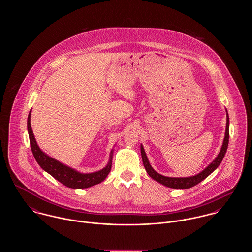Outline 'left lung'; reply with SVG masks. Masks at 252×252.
Segmentation results:
<instances>
[{
  "mask_svg": "<svg viewBox=\"0 0 252 252\" xmlns=\"http://www.w3.org/2000/svg\"><path fill=\"white\" fill-rule=\"evenodd\" d=\"M228 143H229V116L227 113V123H226V132H225V138L223 141V144L221 147V150L219 152V154L217 155L215 161H213L203 172H201L200 174L193 176V177H189V178H168V177H164L158 173H156L152 167L150 166L148 159L146 157V154L144 152V147L143 145H141V152H142V158H143V163H144L145 171L147 172V174L149 175V177H151L153 180L160 182L161 184L170 187V188H176V189H187L190 187H193L195 185H197L199 182H201L202 180H205L206 178H208L216 168L220 165L221 161L223 160L225 153L227 151L228 148Z\"/></svg>",
  "mask_w": 252,
  "mask_h": 252,
  "instance_id": "left-lung-1",
  "label": "left lung"
}]
</instances>
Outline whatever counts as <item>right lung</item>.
Instances as JSON below:
<instances>
[{
	"label": "right lung",
	"instance_id": "1",
	"mask_svg": "<svg viewBox=\"0 0 252 252\" xmlns=\"http://www.w3.org/2000/svg\"><path fill=\"white\" fill-rule=\"evenodd\" d=\"M30 119H31V113H29L28 115L27 127H28L30 145H31L33 155L37 164L41 167V169L47 172L49 175H51L55 180L60 181L62 184H64L67 187L79 189V188H88L93 185L99 184L108 177L111 169L112 151L110 152V158L105 169L92 174H80L74 171L73 169L67 167L66 165H63L57 160L47 156L40 150V148L36 144V140L31 128Z\"/></svg>",
	"mask_w": 252,
	"mask_h": 252
}]
</instances>
